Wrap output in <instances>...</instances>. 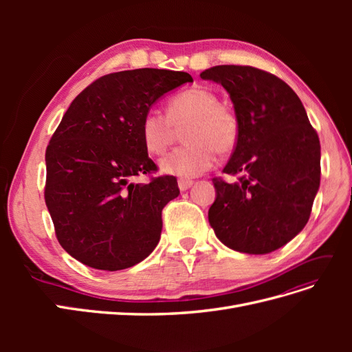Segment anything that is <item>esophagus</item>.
<instances>
[{
  "label": "esophagus",
  "instance_id": "34e87169",
  "mask_svg": "<svg viewBox=\"0 0 352 352\" xmlns=\"http://www.w3.org/2000/svg\"><path fill=\"white\" fill-rule=\"evenodd\" d=\"M177 185H179V189L182 190V192H185V190H188L190 186L194 185V182H192V180H184V179H180Z\"/></svg>",
  "mask_w": 352,
  "mask_h": 352
}]
</instances>
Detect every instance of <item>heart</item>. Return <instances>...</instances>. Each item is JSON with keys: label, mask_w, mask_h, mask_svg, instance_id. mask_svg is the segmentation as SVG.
Returning a JSON list of instances; mask_svg holds the SVG:
<instances>
[{"label": "heart", "mask_w": 352, "mask_h": 352, "mask_svg": "<svg viewBox=\"0 0 352 352\" xmlns=\"http://www.w3.org/2000/svg\"><path fill=\"white\" fill-rule=\"evenodd\" d=\"M184 131V146L160 162L164 175L182 179L199 176L214 166L217 151L230 153L239 140V120L217 95L206 88H190L168 101L167 114L148 110L142 119V141L151 154H163L173 144L177 131Z\"/></svg>", "instance_id": "1"}]
</instances>
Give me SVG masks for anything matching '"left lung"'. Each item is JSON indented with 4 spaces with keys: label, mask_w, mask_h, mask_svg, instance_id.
<instances>
[{
    "label": "left lung",
    "mask_w": 352,
    "mask_h": 352,
    "mask_svg": "<svg viewBox=\"0 0 352 352\" xmlns=\"http://www.w3.org/2000/svg\"><path fill=\"white\" fill-rule=\"evenodd\" d=\"M201 79L220 83L239 120V140L223 173L212 179L210 226L228 248L269 254L300 233L320 186V141L289 85L251 66H216Z\"/></svg>",
    "instance_id": "obj_1"
}]
</instances>
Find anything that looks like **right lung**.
<instances>
[{
    "label": "right lung",
    "mask_w": 352,
    "mask_h": 352,
    "mask_svg": "<svg viewBox=\"0 0 352 352\" xmlns=\"http://www.w3.org/2000/svg\"><path fill=\"white\" fill-rule=\"evenodd\" d=\"M185 72L111 73L73 100L47 146L45 202L63 248L97 270L141 263L162 235V211L179 195L173 176L133 184L157 170L142 141V119L184 83Z\"/></svg>",
    "instance_id": "1"
}]
</instances>
